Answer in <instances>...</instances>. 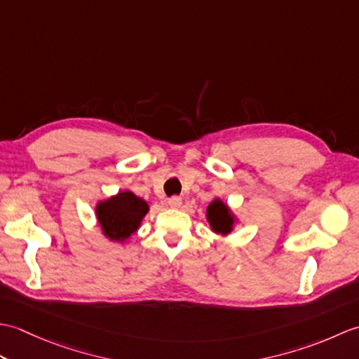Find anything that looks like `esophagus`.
Returning a JSON list of instances; mask_svg holds the SVG:
<instances>
[{
    "label": "esophagus",
    "mask_w": 359,
    "mask_h": 359,
    "mask_svg": "<svg viewBox=\"0 0 359 359\" xmlns=\"http://www.w3.org/2000/svg\"><path fill=\"white\" fill-rule=\"evenodd\" d=\"M168 205H170L171 208H180V205H182V197H179V196H172V197H170V199H168Z\"/></svg>",
    "instance_id": "esophagus-1"
}]
</instances>
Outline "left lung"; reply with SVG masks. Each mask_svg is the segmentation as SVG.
Wrapping results in <instances>:
<instances>
[{
  "instance_id": "left-lung-1",
  "label": "left lung",
  "mask_w": 359,
  "mask_h": 359,
  "mask_svg": "<svg viewBox=\"0 0 359 359\" xmlns=\"http://www.w3.org/2000/svg\"><path fill=\"white\" fill-rule=\"evenodd\" d=\"M205 217H207L211 231L220 236L230 234L234 230V225L239 224V219L234 215V211L219 197L208 205Z\"/></svg>"
}]
</instances>
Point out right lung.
Wrapping results in <instances>:
<instances>
[{"mask_svg":"<svg viewBox=\"0 0 359 359\" xmlns=\"http://www.w3.org/2000/svg\"><path fill=\"white\" fill-rule=\"evenodd\" d=\"M149 205L129 189L98 201L95 217L102 234L111 242L125 243L142 226Z\"/></svg>","mask_w":359,"mask_h":359,"instance_id":"obj_1","label":"right lung"}]
</instances>
